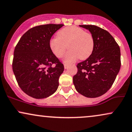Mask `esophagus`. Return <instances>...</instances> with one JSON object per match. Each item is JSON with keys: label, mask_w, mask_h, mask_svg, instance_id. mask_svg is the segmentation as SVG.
<instances>
[{"label": "esophagus", "mask_w": 132, "mask_h": 132, "mask_svg": "<svg viewBox=\"0 0 132 132\" xmlns=\"http://www.w3.org/2000/svg\"><path fill=\"white\" fill-rule=\"evenodd\" d=\"M69 65L66 64V63H64V69H68V68H69Z\"/></svg>", "instance_id": "esophagus-1"}]
</instances>
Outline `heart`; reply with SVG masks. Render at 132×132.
<instances>
[{
	"label": "heart",
	"mask_w": 132,
	"mask_h": 132,
	"mask_svg": "<svg viewBox=\"0 0 132 132\" xmlns=\"http://www.w3.org/2000/svg\"><path fill=\"white\" fill-rule=\"evenodd\" d=\"M50 48L57 57L61 58L67 49L69 51L65 55L63 61L71 63L79 58L84 60L89 57L93 53L94 40L90 34L82 29L71 26L61 29L50 40Z\"/></svg>",
	"instance_id": "1"
}]
</instances>
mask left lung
Instances as JSON below:
<instances>
[{"label": "left lung", "instance_id": "obj_1", "mask_svg": "<svg viewBox=\"0 0 132 132\" xmlns=\"http://www.w3.org/2000/svg\"><path fill=\"white\" fill-rule=\"evenodd\" d=\"M87 29L94 40L91 56L77 65L73 78L76 90L89 98L103 95L111 88L121 68V51L108 31L94 25H79Z\"/></svg>", "mask_w": 132, "mask_h": 132}]
</instances>
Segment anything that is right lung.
I'll return each instance as SVG.
<instances>
[{
	"label": "right lung",
	"instance_id": "1",
	"mask_svg": "<svg viewBox=\"0 0 132 132\" xmlns=\"http://www.w3.org/2000/svg\"><path fill=\"white\" fill-rule=\"evenodd\" d=\"M63 26L50 24L31 28L14 48L12 67L16 81L22 91L33 98H46L58 88L64 67L51 51L49 43Z\"/></svg>",
	"mask_w": 132,
	"mask_h": 132
}]
</instances>
